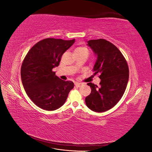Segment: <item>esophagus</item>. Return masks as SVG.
I'll list each match as a JSON object with an SVG mask.
<instances>
[{
  "label": "esophagus",
  "instance_id": "obj_1",
  "mask_svg": "<svg viewBox=\"0 0 152 152\" xmlns=\"http://www.w3.org/2000/svg\"><path fill=\"white\" fill-rule=\"evenodd\" d=\"M75 85L76 86H77V87H80V86L82 85V83H79V82H75Z\"/></svg>",
  "mask_w": 152,
  "mask_h": 152
}]
</instances>
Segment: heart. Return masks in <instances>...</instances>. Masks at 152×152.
<instances>
[{
	"mask_svg": "<svg viewBox=\"0 0 152 152\" xmlns=\"http://www.w3.org/2000/svg\"><path fill=\"white\" fill-rule=\"evenodd\" d=\"M75 51H87V52H88V50H87V49L86 48L78 47L75 49Z\"/></svg>",
	"mask_w": 152,
	"mask_h": 152,
	"instance_id": "1",
	"label": "heart"
}]
</instances>
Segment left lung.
<instances>
[{
    "label": "left lung",
    "mask_w": 152,
    "mask_h": 152,
    "mask_svg": "<svg viewBox=\"0 0 152 152\" xmlns=\"http://www.w3.org/2000/svg\"><path fill=\"white\" fill-rule=\"evenodd\" d=\"M87 45L97 56L93 68L94 74L100 73L99 86L91 82V94L85 99L87 107L96 112L111 109L121 99L129 80V67L119 49L109 41L90 40Z\"/></svg>",
    "instance_id": "obj_1"
}]
</instances>
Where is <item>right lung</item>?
<instances>
[{"label": "right lung", "mask_w": 152, "mask_h": 152, "mask_svg": "<svg viewBox=\"0 0 152 152\" xmlns=\"http://www.w3.org/2000/svg\"><path fill=\"white\" fill-rule=\"evenodd\" d=\"M47 38L39 41L26 55L21 68L22 84L30 99L37 107L48 111L60 108L65 103L74 84L55 75L63 53L75 42Z\"/></svg>", "instance_id": "1"}]
</instances>
